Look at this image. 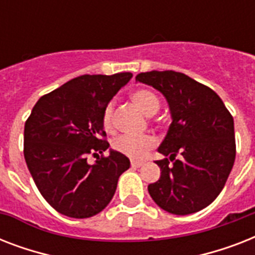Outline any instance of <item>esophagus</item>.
Instances as JSON below:
<instances>
[{
  "mask_svg": "<svg viewBox=\"0 0 255 255\" xmlns=\"http://www.w3.org/2000/svg\"><path fill=\"white\" fill-rule=\"evenodd\" d=\"M141 165H144L143 161H135V160H132L131 161V167H133V168H140Z\"/></svg>",
  "mask_w": 255,
  "mask_h": 255,
  "instance_id": "obj_1",
  "label": "esophagus"
}]
</instances>
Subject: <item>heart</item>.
Listing matches in <instances>:
<instances>
[{"label": "heart", "mask_w": 255, "mask_h": 255, "mask_svg": "<svg viewBox=\"0 0 255 255\" xmlns=\"http://www.w3.org/2000/svg\"><path fill=\"white\" fill-rule=\"evenodd\" d=\"M132 102L139 108L140 111L145 114L147 116L155 115L159 111L160 102L157 96L149 90H136L131 94ZM114 104L108 103L103 111V118L102 123L106 131H111L114 127ZM156 140L151 135L141 136H119L118 139L114 140L112 147L115 151H118L122 155L127 156L129 159L140 160L145 157L148 152L155 147Z\"/></svg>", "instance_id": "heart-1"}]
</instances>
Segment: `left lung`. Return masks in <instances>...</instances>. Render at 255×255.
<instances>
[{
    "label": "left lung",
    "mask_w": 255,
    "mask_h": 255,
    "mask_svg": "<svg viewBox=\"0 0 255 255\" xmlns=\"http://www.w3.org/2000/svg\"><path fill=\"white\" fill-rule=\"evenodd\" d=\"M136 82L163 94L172 119L157 149L164 155L156 161L161 174L148 192L168 213H196L217 198L233 168V116L212 88L185 74L149 71L139 74Z\"/></svg>",
    "instance_id": "8db88e82"
}]
</instances>
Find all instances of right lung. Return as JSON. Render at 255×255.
Instances as JSON below:
<instances>
[{
  "label": "right lung",
  "mask_w": 255,
  "mask_h": 255,
  "mask_svg": "<svg viewBox=\"0 0 255 255\" xmlns=\"http://www.w3.org/2000/svg\"><path fill=\"white\" fill-rule=\"evenodd\" d=\"M131 78V73L74 78L42 96L26 120V164L43 198L61 214L88 218L100 213L129 168L127 156L114 149L94 164L87 155L110 147L100 139L106 136L103 111Z\"/></svg>",
  "instance_id": "add662e5"
}]
</instances>
